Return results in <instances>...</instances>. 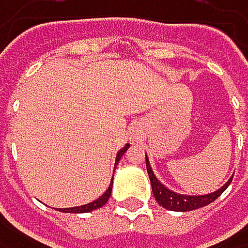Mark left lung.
I'll use <instances>...</instances> for the list:
<instances>
[{"label":"left lung","mask_w":248,"mask_h":248,"mask_svg":"<svg viewBox=\"0 0 248 248\" xmlns=\"http://www.w3.org/2000/svg\"><path fill=\"white\" fill-rule=\"evenodd\" d=\"M145 158H146V170H148V174H149V180H151V186H152V194L156 200V202L164 207L167 210H171V212H191V210H197V208H201L210 202H213L217 197L222 195V192L229 186V183L232 180V176L231 179L223 185L222 188H219L217 191L215 192H210V194H205V195H185V194H177L171 189H169L166 185H163L158 177L155 176L152 167H151V163H149V158L148 155L145 154Z\"/></svg>","instance_id":"8db88e82"}]
</instances>
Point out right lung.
Returning <instances> with one entry per match:
<instances>
[{"label": "right lung", "mask_w": 248, "mask_h": 248, "mask_svg": "<svg viewBox=\"0 0 248 248\" xmlns=\"http://www.w3.org/2000/svg\"><path fill=\"white\" fill-rule=\"evenodd\" d=\"M128 146H130V145L127 143L123 149H120V151H118V154H117V156H115V166H114V169L118 166L121 156H123V155H124V152L128 149ZM112 182H114V177H112V180H110V183H109V188H108V189L103 192V195H102V197H99L97 200H94V201H92V202H89V204L78 205V207L59 208L57 212H63V213H90V212H93V210H97V208L103 207V205L108 202V200H109L110 194H112Z\"/></svg>", "instance_id": "obj_1"}]
</instances>
